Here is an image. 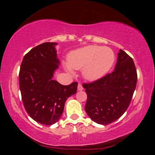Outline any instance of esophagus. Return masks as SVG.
<instances>
[{"instance_id":"obj_1","label":"esophagus","mask_w":155,"mask_h":155,"mask_svg":"<svg viewBox=\"0 0 155 155\" xmlns=\"http://www.w3.org/2000/svg\"><path fill=\"white\" fill-rule=\"evenodd\" d=\"M84 90V88H83L82 85H81V84H78V90H79V91H81V90Z\"/></svg>"}]
</instances>
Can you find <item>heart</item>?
Returning a JSON list of instances; mask_svg holds the SVG:
<instances>
[{
    "label": "heart",
    "instance_id": "heart-1",
    "mask_svg": "<svg viewBox=\"0 0 155 155\" xmlns=\"http://www.w3.org/2000/svg\"><path fill=\"white\" fill-rule=\"evenodd\" d=\"M114 53L106 47L90 45L72 51L68 56V71L82 68V75L89 81H96L109 71L114 63Z\"/></svg>",
    "mask_w": 155,
    "mask_h": 155
}]
</instances>
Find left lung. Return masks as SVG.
<instances>
[{
  "label": "left lung",
  "mask_w": 155,
  "mask_h": 155,
  "mask_svg": "<svg viewBox=\"0 0 155 155\" xmlns=\"http://www.w3.org/2000/svg\"><path fill=\"white\" fill-rule=\"evenodd\" d=\"M137 84L132 58L120 49L114 71L93 82L83 84L87 100L85 111L96 123L108 124L128 108Z\"/></svg>",
  "instance_id": "8db88e82"
}]
</instances>
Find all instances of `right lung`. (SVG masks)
<instances>
[{
  "label": "right lung",
  "instance_id": "1",
  "mask_svg": "<svg viewBox=\"0 0 155 155\" xmlns=\"http://www.w3.org/2000/svg\"><path fill=\"white\" fill-rule=\"evenodd\" d=\"M55 45L46 42L33 48L23 58L19 74L26 111L35 122L45 125L59 120L67 98L77 90V82L65 86L52 79L60 64Z\"/></svg>",
  "mask_w": 155,
  "mask_h": 155
}]
</instances>
